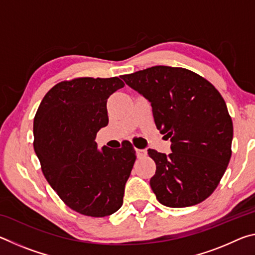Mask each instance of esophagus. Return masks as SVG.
<instances>
[{
	"label": "esophagus",
	"mask_w": 255,
	"mask_h": 255,
	"mask_svg": "<svg viewBox=\"0 0 255 255\" xmlns=\"http://www.w3.org/2000/svg\"><path fill=\"white\" fill-rule=\"evenodd\" d=\"M146 154H147V152H146V149H138V148H136V155H137L138 158L145 157Z\"/></svg>",
	"instance_id": "34e87169"
}]
</instances>
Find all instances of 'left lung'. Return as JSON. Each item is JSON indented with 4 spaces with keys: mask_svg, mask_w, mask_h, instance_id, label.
<instances>
[{
    "mask_svg": "<svg viewBox=\"0 0 255 255\" xmlns=\"http://www.w3.org/2000/svg\"><path fill=\"white\" fill-rule=\"evenodd\" d=\"M122 79L150 103L155 125L171 140L169 155L148 149L157 200L172 208L200 204L217 188L232 155L233 123L221 93L181 67L153 66Z\"/></svg>",
    "mask_w": 255,
    "mask_h": 255,
    "instance_id": "obj_1",
    "label": "left lung"
}]
</instances>
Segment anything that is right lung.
I'll use <instances>...</instances> for the list:
<instances>
[{"mask_svg":"<svg viewBox=\"0 0 255 255\" xmlns=\"http://www.w3.org/2000/svg\"><path fill=\"white\" fill-rule=\"evenodd\" d=\"M125 86L119 77H80L56 84L33 120V148L50 187L71 209L106 217L124 202L136 159L130 141L98 148L97 132L109 123L107 101Z\"/></svg>","mask_w":255,"mask_h":255,"instance_id":"1","label":"right lung"}]
</instances>
